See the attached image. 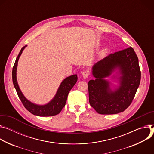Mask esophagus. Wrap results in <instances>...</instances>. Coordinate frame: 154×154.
I'll list each match as a JSON object with an SVG mask.
<instances>
[{
	"instance_id": "obj_1",
	"label": "esophagus",
	"mask_w": 154,
	"mask_h": 154,
	"mask_svg": "<svg viewBox=\"0 0 154 154\" xmlns=\"http://www.w3.org/2000/svg\"><path fill=\"white\" fill-rule=\"evenodd\" d=\"M81 75L84 79H86L87 78H88V76L89 75V73L87 71H84L81 73Z\"/></svg>"
}]
</instances>
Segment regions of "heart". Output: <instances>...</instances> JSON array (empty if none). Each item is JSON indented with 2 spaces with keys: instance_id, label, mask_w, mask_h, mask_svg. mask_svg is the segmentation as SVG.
Wrapping results in <instances>:
<instances>
[{
  "instance_id": "obj_1",
  "label": "heart",
  "mask_w": 154,
  "mask_h": 154,
  "mask_svg": "<svg viewBox=\"0 0 154 154\" xmlns=\"http://www.w3.org/2000/svg\"><path fill=\"white\" fill-rule=\"evenodd\" d=\"M108 49H106V48H103V49H102V50L101 51V52H100V56L101 57L105 56L108 53Z\"/></svg>"
}]
</instances>
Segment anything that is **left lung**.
Segmentation results:
<instances>
[{"mask_svg":"<svg viewBox=\"0 0 154 154\" xmlns=\"http://www.w3.org/2000/svg\"><path fill=\"white\" fill-rule=\"evenodd\" d=\"M88 82L91 106L99 114H115L131 104L140 86L138 58L131 48L111 54L95 63ZM118 83L117 86L107 79Z\"/></svg>","mask_w":154,"mask_h":154,"instance_id":"obj_1","label":"left lung"}]
</instances>
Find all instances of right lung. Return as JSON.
I'll use <instances>...</instances> for the list:
<instances>
[{
  "mask_svg": "<svg viewBox=\"0 0 154 154\" xmlns=\"http://www.w3.org/2000/svg\"><path fill=\"white\" fill-rule=\"evenodd\" d=\"M27 45H25L21 49L13 68L12 79L14 88L26 109L32 114L42 117H48L57 115L65 106L68 93L74 86L78 80L77 75H73L65 78L61 82L54 97L46 104L38 105L32 103L23 95L20 88L16 76L18 62L23 50L27 47Z\"/></svg>",
  "mask_w": 154,
  "mask_h": 154,
  "instance_id": "obj_1",
  "label": "right lung"
}]
</instances>
